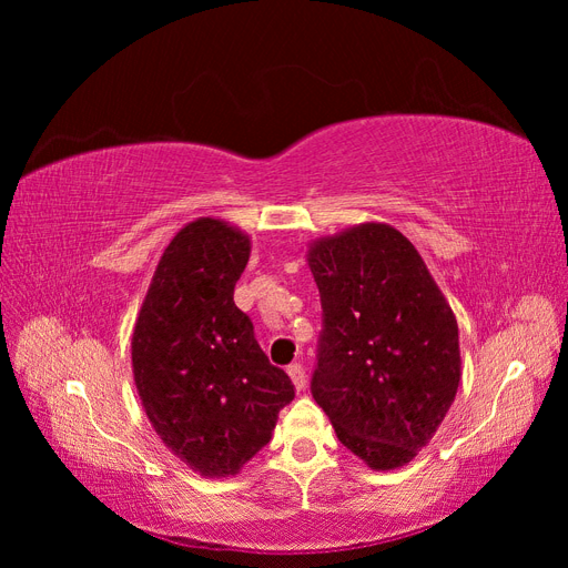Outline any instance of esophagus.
<instances>
[{"mask_svg":"<svg viewBox=\"0 0 568 568\" xmlns=\"http://www.w3.org/2000/svg\"><path fill=\"white\" fill-rule=\"evenodd\" d=\"M288 376H291V384H294V388L296 390H305V384H307V379H305V369H303V365H288Z\"/></svg>","mask_w":568,"mask_h":568,"instance_id":"34e87169","label":"esophagus"}]
</instances>
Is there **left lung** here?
Masks as SVG:
<instances>
[{"label": "left lung", "instance_id": "obj_1", "mask_svg": "<svg viewBox=\"0 0 568 568\" xmlns=\"http://www.w3.org/2000/svg\"><path fill=\"white\" fill-rule=\"evenodd\" d=\"M324 329L313 398L369 469H400L448 415L462 376L450 303L407 236L363 222L307 246Z\"/></svg>", "mask_w": 568, "mask_h": 568}]
</instances>
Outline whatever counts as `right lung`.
<instances>
[{
  "label": "right lung",
  "mask_w": 568,
  "mask_h": 568,
  "mask_svg": "<svg viewBox=\"0 0 568 568\" xmlns=\"http://www.w3.org/2000/svg\"><path fill=\"white\" fill-rule=\"evenodd\" d=\"M251 236L196 217L170 239L132 332V374L153 432L189 469L227 478L270 443L294 384L270 365L234 284Z\"/></svg>",
  "instance_id": "right-lung-1"
}]
</instances>
